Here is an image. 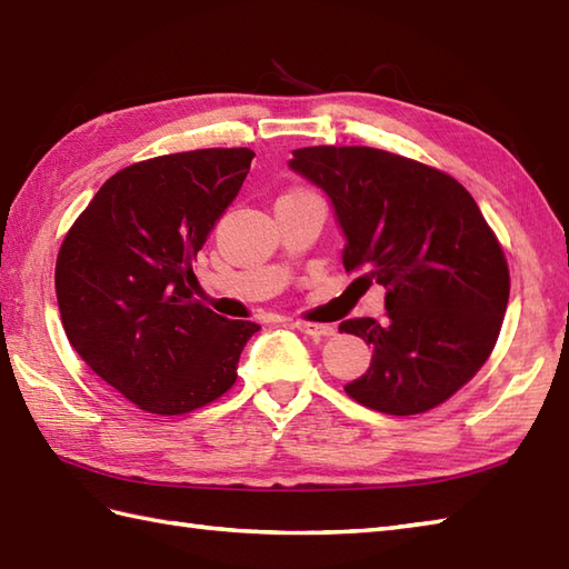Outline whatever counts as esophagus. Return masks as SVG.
Masks as SVG:
<instances>
[{"label": "esophagus", "mask_w": 569, "mask_h": 569, "mask_svg": "<svg viewBox=\"0 0 569 569\" xmlns=\"http://www.w3.org/2000/svg\"><path fill=\"white\" fill-rule=\"evenodd\" d=\"M293 325L298 332H303L308 337H328L335 332L330 325H318V322H293Z\"/></svg>", "instance_id": "1"}]
</instances>
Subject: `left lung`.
Returning <instances> with one entry per match:
<instances>
[{
  "instance_id": "8db88e82",
  "label": "left lung",
  "mask_w": 569,
  "mask_h": 569,
  "mask_svg": "<svg viewBox=\"0 0 569 569\" xmlns=\"http://www.w3.org/2000/svg\"><path fill=\"white\" fill-rule=\"evenodd\" d=\"M291 171L330 198L342 263L386 288V318H352L371 347L345 391L389 416L447 401L491 355L509 303V266L475 198L442 171L369 147H306Z\"/></svg>"
}]
</instances>
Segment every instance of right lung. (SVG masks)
I'll return each mask as SVG.
<instances>
[{
	"instance_id": "1",
	"label": "right lung",
	"mask_w": 569,
	"mask_h": 569,
	"mask_svg": "<svg viewBox=\"0 0 569 569\" xmlns=\"http://www.w3.org/2000/svg\"><path fill=\"white\" fill-rule=\"evenodd\" d=\"M251 159V149H200L129 166L98 190L58 251L56 296L70 345L149 413L180 416L220 398L261 330L192 298V259Z\"/></svg>"
}]
</instances>
